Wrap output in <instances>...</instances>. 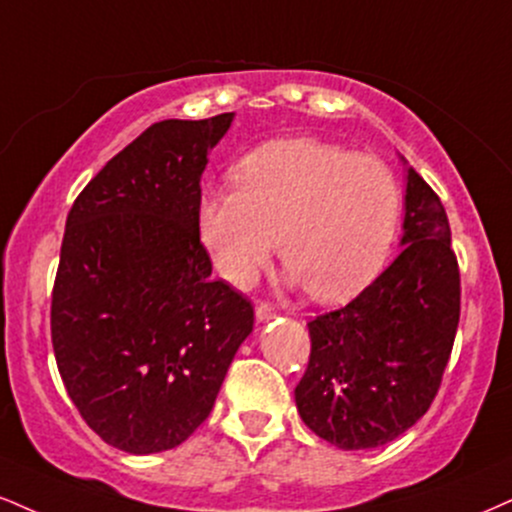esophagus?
Here are the masks:
<instances>
[{
    "label": "esophagus",
    "mask_w": 512,
    "mask_h": 512,
    "mask_svg": "<svg viewBox=\"0 0 512 512\" xmlns=\"http://www.w3.org/2000/svg\"><path fill=\"white\" fill-rule=\"evenodd\" d=\"M255 317H257V322H269V319L276 317V310L269 303H257Z\"/></svg>",
    "instance_id": "esophagus-1"
}]
</instances>
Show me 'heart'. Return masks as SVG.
Instances as JSON below:
<instances>
[{
    "mask_svg": "<svg viewBox=\"0 0 512 512\" xmlns=\"http://www.w3.org/2000/svg\"><path fill=\"white\" fill-rule=\"evenodd\" d=\"M236 190L197 207V233L214 269L248 288L279 257L322 303L353 298L381 272L400 221L389 164L317 138L274 140L233 166Z\"/></svg>",
    "mask_w": 512,
    "mask_h": 512,
    "instance_id": "1",
    "label": "heart"
}]
</instances>
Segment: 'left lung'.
Listing matches in <instances>:
<instances>
[{
  "mask_svg": "<svg viewBox=\"0 0 512 512\" xmlns=\"http://www.w3.org/2000/svg\"><path fill=\"white\" fill-rule=\"evenodd\" d=\"M400 255L346 307L307 322L295 405L343 451L384 446L429 410L460 319V269L439 195L408 169Z\"/></svg>",
  "mask_w": 512,
  "mask_h": 512,
  "instance_id": "obj_1",
  "label": "left lung"
}]
</instances>
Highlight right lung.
<instances>
[{
    "instance_id": "obj_1",
    "label": "right lung",
    "mask_w": 512,
    "mask_h": 512,
    "mask_svg": "<svg viewBox=\"0 0 512 512\" xmlns=\"http://www.w3.org/2000/svg\"><path fill=\"white\" fill-rule=\"evenodd\" d=\"M233 112L152 123L73 202L52 291V346L88 427L133 455L207 420L255 312L212 279L197 233L207 155Z\"/></svg>"
}]
</instances>
